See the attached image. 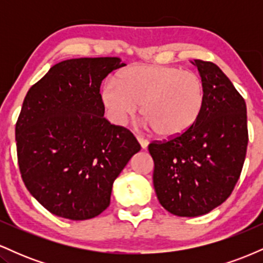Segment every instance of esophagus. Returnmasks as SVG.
Masks as SVG:
<instances>
[{"instance_id": "esophagus-1", "label": "esophagus", "mask_w": 263, "mask_h": 263, "mask_svg": "<svg viewBox=\"0 0 263 263\" xmlns=\"http://www.w3.org/2000/svg\"><path fill=\"white\" fill-rule=\"evenodd\" d=\"M137 141L140 142V144H141L142 148H143V149L147 148V146H148V140H147V138L142 137V136L138 135V136H137Z\"/></svg>"}]
</instances>
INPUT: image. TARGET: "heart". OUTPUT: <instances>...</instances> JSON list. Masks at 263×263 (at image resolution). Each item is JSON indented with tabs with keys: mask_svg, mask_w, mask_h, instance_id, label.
Segmentation results:
<instances>
[{
	"mask_svg": "<svg viewBox=\"0 0 263 263\" xmlns=\"http://www.w3.org/2000/svg\"><path fill=\"white\" fill-rule=\"evenodd\" d=\"M105 112L114 125L123 126L138 112L163 138L188 132L205 106V85L198 74L170 65H132L119 81L107 79L100 91Z\"/></svg>",
	"mask_w": 263,
	"mask_h": 263,
	"instance_id": "b5f03b06",
	"label": "heart"
}]
</instances>
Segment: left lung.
Instances as JSON below:
<instances>
[{
    "mask_svg": "<svg viewBox=\"0 0 263 263\" xmlns=\"http://www.w3.org/2000/svg\"><path fill=\"white\" fill-rule=\"evenodd\" d=\"M205 106L190 131L153 141V185L159 203L178 216H200L230 197L245 162L246 102L218 65L195 59Z\"/></svg>",
    "mask_w": 263,
    "mask_h": 263,
    "instance_id": "obj_1",
    "label": "left lung"
}]
</instances>
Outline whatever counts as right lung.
<instances>
[{"label": "right lung", "instance_id": "obj_1", "mask_svg": "<svg viewBox=\"0 0 263 263\" xmlns=\"http://www.w3.org/2000/svg\"><path fill=\"white\" fill-rule=\"evenodd\" d=\"M123 65L116 57L64 60L27 92L16 123L18 165L28 192L54 215L101 214L141 149L129 129L104 117L101 81Z\"/></svg>", "mask_w": 263, "mask_h": 263}]
</instances>
